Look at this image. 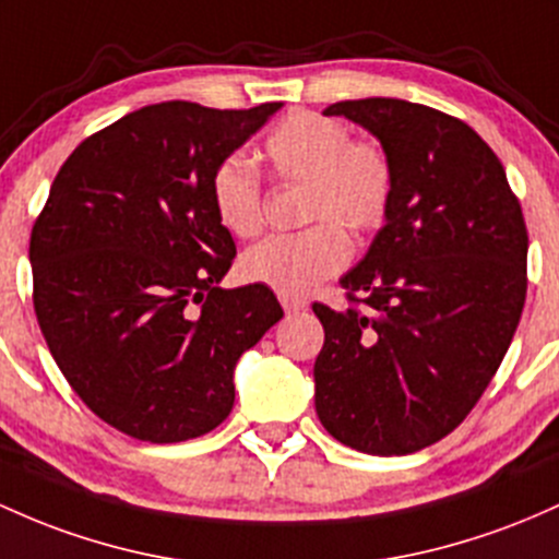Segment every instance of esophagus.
Segmentation results:
<instances>
[{"label":"esophagus","instance_id":"1","mask_svg":"<svg viewBox=\"0 0 559 559\" xmlns=\"http://www.w3.org/2000/svg\"><path fill=\"white\" fill-rule=\"evenodd\" d=\"M281 305H284V310L286 312H299V310H305V299H294V297H281Z\"/></svg>","mask_w":559,"mask_h":559}]
</instances>
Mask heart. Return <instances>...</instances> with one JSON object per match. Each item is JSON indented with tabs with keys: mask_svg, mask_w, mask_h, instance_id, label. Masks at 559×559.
Listing matches in <instances>:
<instances>
[{
	"mask_svg": "<svg viewBox=\"0 0 559 559\" xmlns=\"http://www.w3.org/2000/svg\"><path fill=\"white\" fill-rule=\"evenodd\" d=\"M270 171L302 186V223L310 228L273 236L243 251L238 270L249 284L281 297H305L349 260L353 236H371L388 223L395 201V162L377 138L318 110H294L262 143ZM212 210L238 238L262 230V177L243 153H228L210 177Z\"/></svg>",
	"mask_w": 559,
	"mask_h": 559,
	"instance_id": "obj_1",
	"label": "heart"
}]
</instances>
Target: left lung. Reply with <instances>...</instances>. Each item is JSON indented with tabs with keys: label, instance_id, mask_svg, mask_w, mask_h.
Here are the masks:
<instances>
[{
	"label": "left lung",
	"instance_id": "1",
	"mask_svg": "<svg viewBox=\"0 0 559 559\" xmlns=\"http://www.w3.org/2000/svg\"><path fill=\"white\" fill-rule=\"evenodd\" d=\"M395 162V201L369 254L342 278L347 310L323 323L316 411L371 456L438 443L467 419L504 360L528 289V228L504 167L469 124L395 97L345 100Z\"/></svg>",
	"mask_w": 559,
	"mask_h": 559
}]
</instances>
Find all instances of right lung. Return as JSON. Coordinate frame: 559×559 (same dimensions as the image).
Returning a JSON list of instances; mask_svg holds the SVG:
<instances>
[{"instance_id": "right-lung-1", "label": "right lung", "mask_w": 559, "mask_h": 559, "mask_svg": "<svg viewBox=\"0 0 559 559\" xmlns=\"http://www.w3.org/2000/svg\"><path fill=\"white\" fill-rule=\"evenodd\" d=\"M278 108L156 103L55 175L28 243L36 321L84 406L130 438L180 443L225 421L236 360L284 316L267 286H217L236 243L210 199L219 158Z\"/></svg>"}]
</instances>
